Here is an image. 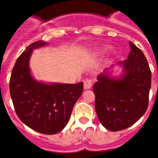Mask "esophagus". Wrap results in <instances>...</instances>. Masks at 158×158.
<instances>
[{
    "instance_id": "34e87169",
    "label": "esophagus",
    "mask_w": 158,
    "mask_h": 158,
    "mask_svg": "<svg viewBox=\"0 0 158 158\" xmlns=\"http://www.w3.org/2000/svg\"><path fill=\"white\" fill-rule=\"evenodd\" d=\"M92 82L90 79H86V80L84 82V89H89L92 88Z\"/></svg>"
}]
</instances>
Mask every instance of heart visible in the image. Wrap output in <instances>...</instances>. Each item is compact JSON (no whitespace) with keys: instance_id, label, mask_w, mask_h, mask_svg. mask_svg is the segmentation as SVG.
Returning a JSON list of instances; mask_svg holds the SVG:
<instances>
[{"instance_id":"b5f03b06","label":"heart","mask_w":158,"mask_h":158,"mask_svg":"<svg viewBox=\"0 0 158 158\" xmlns=\"http://www.w3.org/2000/svg\"><path fill=\"white\" fill-rule=\"evenodd\" d=\"M109 48V47H101L100 49H98V51L99 52H104V51L107 50V49Z\"/></svg>"}]
</instances>
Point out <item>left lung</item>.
Wrapping results in <instances>:
<instances>
[{
    "instance_id": "1",
    "label": "left lung",
    "mask_w": 158,
    "mask_h": 158,
    "mask_svg": "<svg viewBox=\"0 0 158 158\" xmlns=\"http://www.w3.org/2000/svg\"><path fill=\"white\" fill-rule=\"evenodd\" d=\"M129 45L131 52L128 59L98 75L92 89L98 120L111 131L131 126L148 109L151 69L142 51L133 43L130 42ZM114 65L123 68L122 74L118 77L111 76L110 71Z\"/></svg>"
}]
</instances>
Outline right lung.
Returning a JSON list of instances; mask_svg holds the SVG:
<instances>
[{
    "label": "right lung",
    "mask_w": 158,
    "mask_h": 158,
    "mask_svg": "<svg viewBox=\"0 0 158 158\" xmlns=\"http://www.w3.org/2000/svg\"><path fill=\"white\" fill-rule=\"evenodd\" d=\"M48 45L43 40L27 47L16 61L10 79V93L19 118L27 126L45 135H54L66 127L73 106L81 96L83 82L47 83L32 76L33 51Z\"/></svg>",
    "instance_id": "right-lung-1"
}]
</instances>
